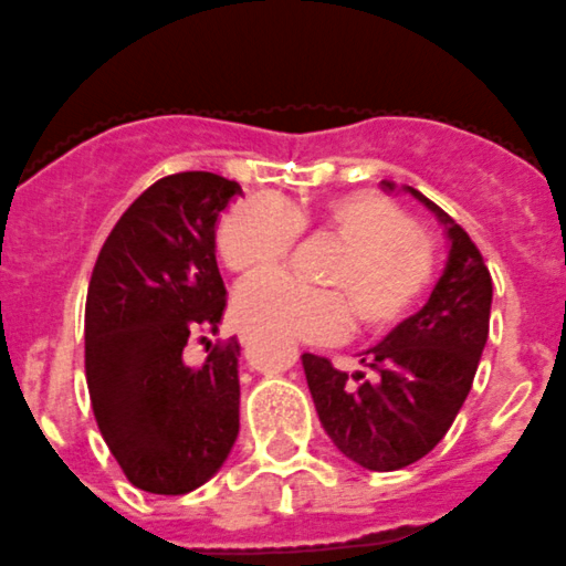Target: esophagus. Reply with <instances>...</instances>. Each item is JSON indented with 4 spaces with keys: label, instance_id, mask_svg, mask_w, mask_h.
<instances>
[{
    "label": "esophagus",
    "instance_id": "34e87169",
    "mask_svg": "<svg viewBox=\"0 0 566 566\" xmlns=\"http://www.w3.org/2000/svg\"><path fill=\"white\" fill-rule=\"evenodd\" d=\"M240 340H242V343H251V335H248V332H242Z\"/></svg>",
    "mask_w": 566,
    "mask_h": 566
}]
</instances>
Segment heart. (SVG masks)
Segmentation results:
<instances>
[{"label": "heart", "mask_w": 566, "mask_h": 566, "mask_svg": "<svg viewBox=\"0 0 566 566\" xmlns=\"http://www.w3.org/2000/svg\"><path fill=\"white\" fill-rule=\"evenodd\" d=\"M304 229L343 242L326 268V284L307 287L284 273L251 279L237 293V318L245 329L282 340L326 343L348 332L357 315L363 329L382 332L419 304L432 282V251L413 220L394 200L348 192L318 206H287L276 195H253L220 223L218 248L242 276L276 268Z\"/></svg>", "instance_id": "b5f03b06"}]
</instances>
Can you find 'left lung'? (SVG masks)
I'll use <instances>...</instances> for the list:
<instances>
[{"instance_id":"8db88e82","label":"left lung","mask_w":566,"mask_h":566,"mask_svg":"<svg viewBox=\"0 0 566 566\" xmlns=\"http://www.w3.org/2000/svg\"><path fill=\"white\" fill-rule=\"evenodd\" d=\"M385 192L396 184L382 181ZM447 231L450 253L441 279L416 315L363 352L366 371H337L326 357L301 355L326 436L363 469L396 472L447 436L472 390L489 337L491 273L455 220L413 187Z\"/></svg>"}]
</instances>
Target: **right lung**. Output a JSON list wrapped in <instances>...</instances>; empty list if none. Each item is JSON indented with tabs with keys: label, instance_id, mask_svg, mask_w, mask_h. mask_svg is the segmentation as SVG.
<instances>
[{
	"label": "right lung",
	"instance_id": "add662e5",
	"mask_svg": "<svg viewBox=\"0 0 566 566\" xmlns=\"http://www.w3.org/2000/svg\"><path fill=\"white\" fill-rule=\"evenodd\" d=\"M242 195L214 172L147 187L105 240L86 298L92 410L125 478L150 494H187L214 478L240 432V343L184 360L223 321L214 256L220 211Z\"/></svg>",
	"mask_w": 566,
	"mask_h": 566
}]
</instances>
